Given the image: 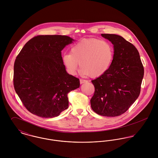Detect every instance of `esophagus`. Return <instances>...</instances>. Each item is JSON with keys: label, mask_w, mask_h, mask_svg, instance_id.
<instances>
[{"label": "esophagus", "mask_w": 158, "mask_h": 158, "mask_svg": "<svg viewBox=\"0 0 158 158\" xmlns=\"http://www.w3.org/2000/svg\"><path fill=\"white\" fill-rule=\"evenodd\" d=\"M80 84H83V83H84L87 82V80H83V79H80Z\"/></svg>", "instance_id": "1"}]
</instances>
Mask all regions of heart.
I'll list each match as a JSON object with an SVG mask.
<instances>
[{
  "label": "heart",
  "instance_id": "obj_1",
  "mask_svg": "<svg viewBox=\"0 0 158 158\" xmlns=\"http://www.w3.org/2000/svg\"><path fill=\"white\" fill-rule=\"evenodd\" d=\"M114 55V47L110 41L85 38L72 46L70 53L63 55V62L70 75H75L80 63L82 75L97 78L108 70Z\"/></svg>",
  "mask_w": 158,
  "mask_h": 158
}]
</instances>
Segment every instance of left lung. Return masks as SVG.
<instances>
[{"label": "left lung", "instance_id": "8db88e82", "mask_svg": "<svg viewBox=\"0 0 158 158\" xmlns=\"http://www.w3.org/2000/svg\"><path fill=\"white\" fill-rule=\"evenodd\" d=\"M102 36L112 43L114 55L108 70L91 81L95 92L90 105L100 115L116 117L125 113L138 98L144 69L135 45L119 35Z\"/></svg>", "mask_w": 158, "mask_h": 158}]
</instances>
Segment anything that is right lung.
Listing matches in <instances>:
<instances>
[{
	"label": "right lung",
	"mask_w": 158,
	"mask_h": 158,
	"mask_svg": "<svg viewBox=\"0 0 158 158\" xmlns=\"http://www.w3.org/2000/svg\"><path fill=\"white\" fill-rule=\"evenodd\" d=\"M73 39L64 35H38L29 40L14 64L13 85L25 108L44 118L68 109V94L80 87L79 78L68 74L61 50Z\"/></svg>",
	"instance_id": "right-lung-1"
}]
</instances>
